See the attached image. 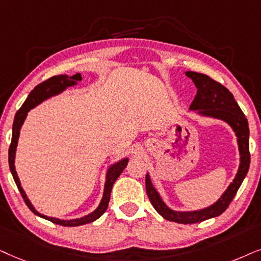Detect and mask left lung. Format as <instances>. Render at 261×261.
<instances>
[{
	"instance_id": "obj_1",
	"label": "left lung",
	"mask_w": 261,
	"mask_h": 261,
	"mask_svg": "<svg viewBox=\"0 0 261 261\" xmlns=\"http://www.w3.org/2000/svg\"><path fill=\"white\" fill-rule=\"evenodd\" d=\"M185 75L192 80L194 86L197 87V94L189 110L193 111L199 117L214 118V119L227 123L235 133L240 154L239 169L232 182L229 184L227 190L215 203L199 210L176 211L171 209L162 200L159 191L152 185L149 173H147L145 189H147L149 200L154 209L167 221L181 224H191L217 217L224 213L247 175L251 155H249V127L247 118L242 113L231 93L224 86H222L221 83L216 82L207 75L194 71H186Z\"/></svg>"
}]
</instances>
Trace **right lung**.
<instances>
[{
	"instance_id": "obj_1",
	"label": "right lung",
	"mask_w": 261,
	"mask_h": 261,
	"mask_svg": "<svg viewBox=\"0 0 261 261\" xmlns=\"http://www.w3.org/2000/svg\"><path fill=\"white\" fill-rule=\"evenodd\" d=\"M82 80L81 74H75L72 76H68V75H57L54 76V77L46 80V81L41 82L38 85L36 88H34L32 92L30 93L29 98L26 99V101L23 102V105L21 106V109L17 111L15 114V118H14V123H13V134H12V143H10L9 147V151H8V160H9V168L10 172H12V175L14 178V181H15L17 189H19L20 193L25 200V203L27 204V206L30 207V210L32 211L33 214H36L37 216H39L41 218H45V220L51 221L52 223L63 225V227H77V225H83L87 223H90V222H94L95 220L101 216V215L105 213L107 206H109V201H110V197H111V191H112L113 184L116 180L118 179V176L121 174V172L124 171L125 167L127 166L128 162V158H124L117 161L116 163H112L109 167L106 172V181H105V187H103V193H102V198L100 200V204L98 207L86 216L80 217V218H74V220H61V218H56V217H48L45 216V215L40 214L39 211L36 210V207L32 205L31 200L27 198V194L25 191H23L21 182H20L19 176H17V173L15 171V154H16V147H17V142H19V136H20V130H21L23 121L26 120L27 114L31 110H33L34 107L39 105L45 100L52 98V96H56L61 93H63L68 87H72L76 86L77 83Z\"/></svg>"
}]
</instances>
